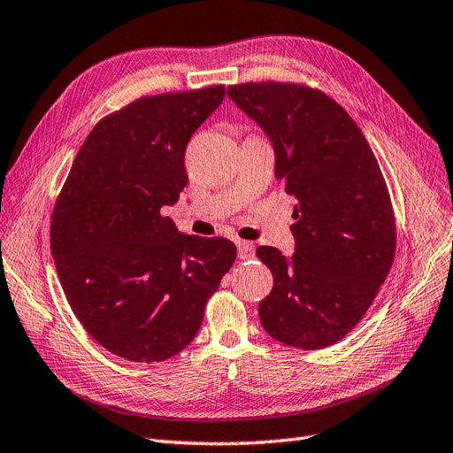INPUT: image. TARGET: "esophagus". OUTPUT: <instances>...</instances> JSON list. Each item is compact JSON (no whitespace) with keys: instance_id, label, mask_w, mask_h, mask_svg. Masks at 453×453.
Listing matches in <instances>:
<instances>
[{"instance_id":"34e87169","label":"esophagus","mask_w":453,"mask_h":453,"mask_svg":"<svg viewBox=\"0 0 453 453\" xmlns=\"http://www.w3.org/2000/svg\"><path fill=\"white\" fill-rule=\"evenodd\" d=\"M237 248H239V257H241V259H252V257L256 256V248H254L252 242L241 241V242L237 244Z\"/></svg>"}]
</instances>
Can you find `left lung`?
Segmentation results:
<instances>
[{
    "label": "left lung",
    "mask_w": 453,
    "mask_h": 453,
    "mask_svg": "<svg viewBox=\"0 0 453 453\" xmlns=\"http://www.w3.org/2000/svg\"><path fill=\"white\" fill-rule=\"evenodd\" d=\"M227 96L269 136L274 177L296 197L295 254L259 246L274 286L263 328L296 349L340 342L372 306L395 256V220L373 150L350 115L300 83H241Z\"/></svg>",
    "instance_id": "1"
}]
</instances>
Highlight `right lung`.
<instances>
[{"label": "right lung", "instance_id": "add662e5", "mask_svg": "<svg viewBox=\"0 0 453 453\" xmlns=\"http://www.w3.org/2000/svg\"><path fill=\"white\" fill-rule=\"evenodd\" d=\"M224 96V86L164 93L106 115L56 201L50 246L63 291L117 357L149 364L180 353L237 257L231 241L184 235L162 216L188 182L192 134Z\"/></svg>", "mask_w": 453, "mask_h": 453}]
</instances>
